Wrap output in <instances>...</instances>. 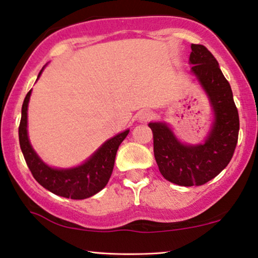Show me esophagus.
Wrapping results in <instances>:
<instances>
[{"label": "esophagus", "mask_w": 258, "mask_h": 258, "mask_svg": "<svg viewBox=\"0 0 258 258\" xmlns=\"http://www.w3.org/2000/svg\"><path fill=\"white\" fill-rule=\"evenodd\" d=\"M153 115L154 114L150 110H143L140 112L139 119L140 121H148V119H150L151 117H153Z\"/></svg>", "instance_id": "obj_1"}]
</instances>
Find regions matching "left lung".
Instances as JSON below:
<instances>
[{
    "instance_id": "obj_1",
    "label": "left lung",
    "mask_w": 258,
    "mask_h": 258,
    "mask_svg": "<svg viewBox=\"0 0 258 258\" xmlns=\"http://www.w3.org/2000/svg\"><path fill=\"white\" fill-rule=\"evenodd\" d=\"M210 98L215 123L204 144L185 146L164 123H149L154 135V155L165 179L183 186L202 185L220 174L231 161L238 141L239 117L231 87L217 59L202 44H191L189 58Z\"/></svg>"
}]
</instances>
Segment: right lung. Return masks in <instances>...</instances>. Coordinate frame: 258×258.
<instances>
[{"instance_id":"right-lung-1","label":"right lung","mask_w":258,"mask_h":258,"mask_svg":"<svg viewBox=\"0 0 258 258\" xmlns=\"http://www.w3.org/2000/svg\"><path fill=\"white\" fill-rule=\"evenodd\" d=\"M42 72V70H41ZM41 73L38 74V76ZM31 90L22 104L19 126L20 147L34 178L55 195L72 200H84L95 195L107 185L114 169L116 153L129 130L108 140L86 163L73 169H54L41 161L31 148L27 133V110Z\"/></svg>"}]
</instances>
